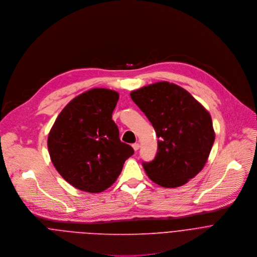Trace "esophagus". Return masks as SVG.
Wrapping results in <instances>:
<instances>
[{"mask_svg":"<svg viewBox=\"0 0 257 257\" xmlns=\"http://www.w3.org/2000/svg\"><path fill=\"white\" fill-rule=\"evenodd\" d=\"M133 148H134V150H135V151H138V150L140 149V144H139V143H135V144H133Z\"/></svg>","mask_w":257,"mask_h":257,"instance_id":"esophagus-1","label":"esophagus"}]
</instances>
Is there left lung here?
I'll list each match as a JSON object with an SVG mask.
<instances>
[{"label": "left lung", "instance_id": "8db88e82", "mask_svg": "<svg viewBox=\"0 0 257 257\" xmlns=\"http://www.w3.org/2000/svg\"><path fill=\"white\" fill-rule=\"evenodd\" d=\"M158 137L152 162L143 163L146 174L163 187H178L206 165L215 141L210 112L182 87L162 81L131 92Z\"/></svg>", "mask_w": 257, "mask_h": 257}]
</instances>
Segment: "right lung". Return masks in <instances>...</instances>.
Listing matches in <instances>:
<instances>
[{"label": "right lung", "mask_w": 257, "mask_h": 257, "mask_svg": "<svg viewBox=\"0 0 257 257\" xmlns=\"http://www.w3.org/2000/svg\"><path fill=\"white\" fill-rule=\"evenodd\" d=\"M119 94L92 88L64 107L47 137L50 160L61 176L74 187L98 193L119 176L134 149L119 140L112 120Z\"/></svg>", "instance_id": "add662e5"}]
</instances>
